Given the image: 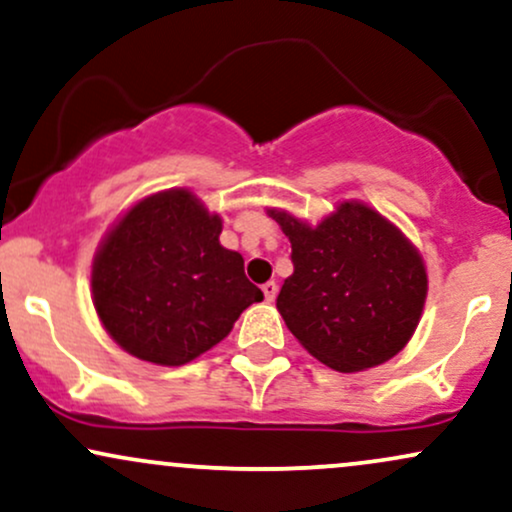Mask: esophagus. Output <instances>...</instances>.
<instances>
[{
  "mask_svg": "<svg viewBox=\"0 0 512 512\" xmlns=\"http://www.w3.org/2000/svg\"><path fill=\"white\" fill-rule=\"evenodd\" d=\"M261 290H263V297H266V302H273V299L278 297V282L270 280V282H266V285L261 287Z\"/></svg>",
  "mask_w": 512,
  "mask_h": 512,
  "instance_id": "esophagus-1",
  "label": "esophagus"
}]
</instances>
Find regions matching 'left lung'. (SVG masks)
Returning <instances> with one entry per match:
<instances>
[{
	"instance_id": "left-lung-1",
	"label": "left lung",
	"mask_w": 512,
	"mask_h": 512,
	"mask_svg": "<svg viewBox=\"0 0 512 512\" xmlns=\"http://www.w3.org/2000/svg\"><path fill=\"white\" fill-rule=\"evenodd\" d=\"M290 237L294 273L278 294L292 335L330 369L352 374L395 357L426 299V268L398 227L345 201L311 227L270 210Z\"/></svg>"
}]
</instances>
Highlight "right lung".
Here are the masks:
<instances>
[{
  "label": "right lung",
  "mask_w": 512,
  "mask_h": 512,
  "mask_svg": "<svg viewBox=\"0 0 512 512\" xmlns=\"http://www.w3.org/2000/svg\"><path fill=\"white\" fill-rule=\"evenodd\" d=\"M222 220L184 189L138 201L100 244L93 304L119 347L182 366L218 345L263 292L244 258L220 244Z\"/></svg>",
  "instance_id": "obj_1"
}]
</instances>
